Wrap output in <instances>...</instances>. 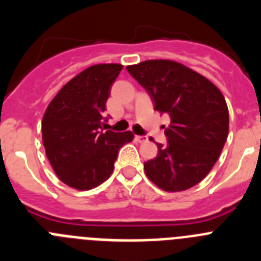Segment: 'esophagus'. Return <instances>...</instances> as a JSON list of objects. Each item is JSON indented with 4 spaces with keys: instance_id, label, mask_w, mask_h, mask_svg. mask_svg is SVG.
I'll return each instance as SVG.
<instances>
[{
    "instance_id": "esophagus-1",
    "label": "esophagus",
    "mask_w": 261,
    "mask_h": 261,
    "mask_svg": "<svg viewBox=\"0 0 261 261\" xmlns=\"http://www.w3.org/2000/svg\"><path fill=\"white\" fill-rule=\"evenodd\" d=\"M136 141L137 142H145L147 140L146 136H136Z\"/></svg>"
}]
</instances>
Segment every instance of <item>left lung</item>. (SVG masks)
<instances>
[{
  "label": "left lung",
  "mask_w": 261,
  "mask_h": 261,
  "mask_svg": "<svg viewBox=\"0 0 261 261\" xmlns=\"http://www.w3.org/2000/svg\"><path fill=\"white\" fill-rule=\"evenodd\" d=\"M126 70L171 123L167 145L144 163L146 176L167 192L196 186L209 174L229 135V110L218 87L197 71L171 60H147Z\"/></svg>",
  "instance_id": "8db88e82"
}]
</instances>
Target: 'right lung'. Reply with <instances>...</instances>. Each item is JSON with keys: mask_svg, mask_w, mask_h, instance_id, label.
Here are the masks:
<instances>
[{"mask_svg": "<svg viewBox=\"0 0 261 261\" xmlns=\"http://www.w3.org/2000/svg\"><path fill=\"white\" fill-rule=\"evenodd\" d=\"M121 69L120 64L85 69L45 110L41 121L45 154L60 180L74 190H91L107 180L120 147L133 140L130 130H102L111 85Z\"/></svg>", "mask_w": 261, "mask_h": 261, "instance_id": "add662e5", "label": "right lung"}]
</instances>
